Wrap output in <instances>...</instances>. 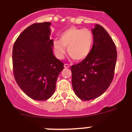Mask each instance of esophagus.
Returning a JSON list of instances; mask_svg holds the SVG:
<instances>
[{"mask_svg": "<svg viewBox=\"0 0 132 132\" xmlns=\"http://www.w3.org/2000/svg\"><path fill=\"white\" fill-rule=\"evenodd\" d=\"M64 67L65 68H68L70 67V65L68 64H64Z\"/></svg>", "mask_w": 132, "mask_h": 132, "instance_id": "esophagus-1", "label": "esophagus"}]
</instances>
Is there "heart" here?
<instances>
[{
    "instance_id": "1",
    "label": "heart",
    "mask_w": 132,
    "mask_h": 132,
    "mask_svg": "<svg viewBox=\"0 0 132 132\" xmlns=\"http://www.w3.org/2000/svg\"><path fill=\"white\" fill-rule=\"evenodd\" d=\"M93 34L87 29L71 27L60 35V40L53 41L55 55L62 59L67 51L73 60L81 61L88 56L93 44Z\"/></svg>"
}]
</instances>
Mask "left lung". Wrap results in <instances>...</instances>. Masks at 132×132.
<instances>
[{
    "instance_id": "1",
    "label": "left lung",
    "mask_w": 132,
    "mask_h": 132,
    "mask_svg": "<svg viewBox=\"0 0 132 132\" xmlns=\"http://www.w3.org/2000/svg\"><path fill=\"white\" fill-rule=\"evenodd\" d=\"M92 32L94 42L89 55L71 67L73 90L85 101L98 98L108 89L114 77L117 58L115 44L104 28L97 24Z\"/></svg>"
}]
</instances>
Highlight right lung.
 Segmentation results:
<instances>
[{
  "mask_svg": "<svg viewBox=\"0 0 132 132\" xmlns=\"http://www.w3.org/2000/svg\"><path fill=\"white\" fill-rule=\"evenodd\" d=\"M49 22L36 23L24 29L15 42L12 52L14 78L21 89L36 100L52 96L64 64L53 53Z\"/></svg>",
  "mask_w": 132,
  "mask_h": 132,
  "instance_id": "right-lung-1",
  "label": "right lung"
}]
</instances>
